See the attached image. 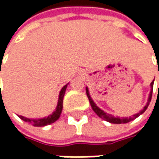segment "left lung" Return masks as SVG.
<instances>
[{"label": "left lung", "instance_id": "obj_1", "mask_svg": "<svg viewBox=\"0 0 159 159\" xmlns=\"http://www.w3.org/2000/svg\"><path fill=\"white\" fill-rule=\"evenodd\" d=\"M153 84H154V80L150 83V94H149V97H148V101H147L146 105H145V106L143 107V110H141L139 112L136 113V114H134L132 117H129V118H128V117H125V118H122V117H121V118H120V117H114V116H112L111 114H109V113H106L105 111H103L102 110H101L99 107L95 104V102L93 101V99H92L91 95H90V94H89V90L88 87L86 88V92H87V95H88V97H89V102H90V104H91V107H92L93 111L96 113V115H97V116H99L101 119H104V120H106V121L110 122V123H112V124H125V123H128V122H130V121H132V120H134V119L138 118L140 115H142V114H143V113L147 110V108H148L149 104H150V100H151V96H152Z\"/></svg>", "mask_w": 159, "mask_h": 159}]
</instances>
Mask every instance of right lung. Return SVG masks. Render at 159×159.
<instances>
[{
  "instance_id": "obj_1",
  "label": "right lung",
  "mask_w": 159,
  "mask_h": 159,
  "mask_svg": "<svg viewBox=\"0 0 159 159\" xmlns=\"http://www.w3.org/2000/svg\"><path fill=\"white\" fill-rule=\"evenodd\" d=\"M68 85H69V83H67L66 85H64V87L62 88V89H61V91L59 93V96H58L57 105V108L53 111L52 114L48 115V117L42 118V119H28V118H25L24 116H18V117L22 120L32 124L34 126H45V125H50V124H52L54 122H56L59 119V117H60V115L62 113V111H63V100H64V94H65V91H66V89H67V86Z\"/></svg>"
}]
</instances>
